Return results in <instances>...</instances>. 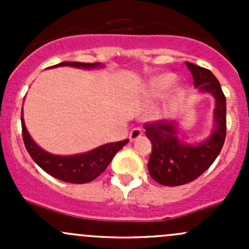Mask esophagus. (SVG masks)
<instances>
[{
    "instance_id": "obj_1",
    "label": "esophagus",
    "mask_w": 249,
    "mask_h": 249,
    "mask_svg": "<svg viewBox=\"0 0 249 249\" xmlns=\"http://www.w3.org/2000/svg\"><path fill=\"white\" fill-rule=\"evenodd\" d=\"M142 134H143V131L140 129V127H134V129L131 130V132H130L129 139H130V141H135V140L139 139Z\"/></svg>"
}]
</instances>
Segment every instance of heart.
<instances>
[{"label":"heart","mask_w":249,"mask_h":249,"mask_svg":"<svg viewBox=\"0 0 249 249\" xmlns=\"http://www.w3.org/2000/svg\"><path fill=\"white\" fill-rule=\"evenodd\" d=\"M176 82L175 74L172 73H165L160 74V76L153 78L149 83V92L152 96H160L164 94L165 91L170 89ZM182 95V90H177L176 91V97H179Z\"/></svg>","instance_id":"heart-1"}]
</instances>
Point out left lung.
Instances as JSON below:
<instances>
[{
    "label": "left lung",
    "instance_id": "obj_1",
    "mask_svg": "<svg viewBox=\"0 0 249 249\" xmlns=\"http://www.w3.org/2000/svg\"><path fill=\"white\" fill-rule=\"evenodd\" d=\"M185 65L194 87L214 97L215 127L207 140L192 145L179 142L176 122L157 120L144 125L145 136L152 142L148 171L155 182L167 187L187 184L201 176L217 159L227 136V100L219 82L210 70L192 62Z\"/></svg>",
    "mask_w": 249,
    "mask_h": 249
}]
</instances>
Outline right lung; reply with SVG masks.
Instances as JSON below:
<instances>
[{"label":"right lung","mask_w":249,"mask_h":249,"mask_svg":"<svg viewBox=\"0 0 249 249\" xmlns=\"http://www.w3.org/2000/svg\"><path fill=\"white\" fill-rule=\"evenodd\" d=\"M56 66H73L83 67V69H91V67L101 66L99 62L94 64H87V62H61ZM21 131L22 140L26 150L29 152L30 157L34 161L49 173L53 177L67 183H74V184H83L89 183L99 177L109 162L112 161L113 157L129 142V140L119 141V142L107 143L101 145L94 150H90L83 154L71 155V157H60V155L50 154L35 143L27 132L26 126L24 124V119L21 117Z\"/></svg>","instance_id":"obj_1"}]
</instances>
